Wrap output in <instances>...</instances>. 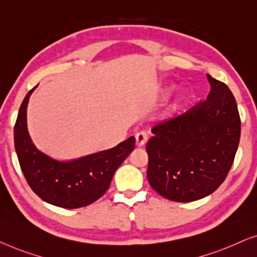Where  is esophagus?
Listing matches in <instances>:
<instances>
[{"label": "esophagus", "mask_w": 257, "mask_h": 257, "mask_svg": "<svg viewBox=\"0 0 257 257\" xmlns=\"http://www.w3.org/2000/svg\"><path fill=\"white\" fill-rule=\"evenodd\" d=\"M136 147H143L148 141V135L144 132H140L135 135Z\"/></svg>", "instance_id": "esophagus-1"}]
</instances>
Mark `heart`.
I'll list each match as a JSON object with an SVG mask.
<instances>
[{"instance_id":"obj_1","label":"heart","mask_w":257,"mask_h":257,"mask_svg":"<svg viewBox=\"0 0 257 257\" xmlns=\"http://www.w3.org/2000/svg\"><path fill=\"white\" fill-rule=\"evenodd\" d=\"M172 92V88H168V89H165V91L163 92V95L164 96H166V95H169V94L170 93H171Z\"/></svg>"}]
</instances>
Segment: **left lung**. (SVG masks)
<instances>
[{"label":"left lung","mask_w":257,"mask_h":257,"mask_svg":"<svg viewBox=\"0 0 257 257\" xmlns=\"http://www.w3.org/2000/svg\"><path fill=\"white\" fill-rule=\"evenodd\" d=\"M206 77L211 86L206 100L156 125L148 141V180L169 200L190 202L209 196L235 157L241 133L236 101L227 85Z\"/></svg>","instance_id":"8db88e82"}]
</instances>
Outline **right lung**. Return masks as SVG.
<instances>
[{
    "label": "right lung",
    "mask_w": 257,
    "mask_h": 257,
    "mask_svg": "<svg viewBox=\"0 0 257 257\" xmlns=\"http://www.w3.org/2000/svg\"><path fill=\"white\" fill-rule=\"evenodd\" d=\"M36 88L25 95L14 128L22 172L32 191L49 204L63 208L92 204L109 189L116 169L135 148V137L130 136L111 149L74 160L53 158L35 146L28 130V103Z\"/></svg>",
    "instance_id": "1"
}]
</instances>
